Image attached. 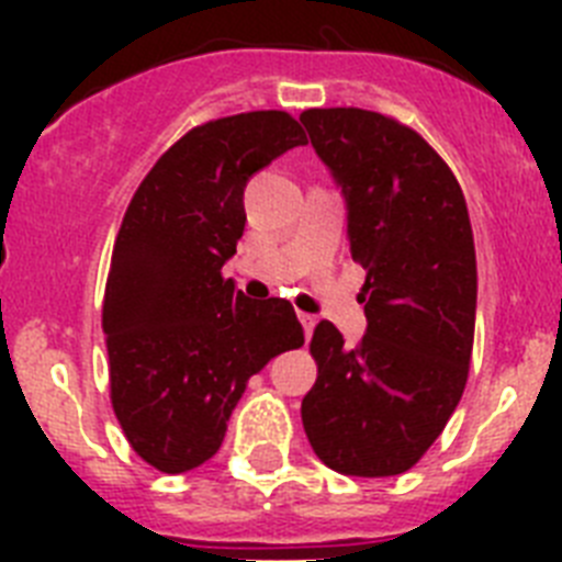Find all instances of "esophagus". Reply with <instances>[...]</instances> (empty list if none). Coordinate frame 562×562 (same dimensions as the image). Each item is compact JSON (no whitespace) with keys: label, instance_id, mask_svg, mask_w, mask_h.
I'll use <instances>...</instances> for the list:
<instances>
[{"label":"esophagus","instance_id":"esophagus-1","mask_svg":"<svg viewBox=\"0 0 562 562\" xmlns=\"http://www.w3.org/2000/svg\"><path fill=\"white\" fill-rule=\"evenodd\" d=\"M297 321H301V326H304V331H306V337H312V331H315V315H306V312H301V315H297Z\"/></svg>","mask_w":562,"mask_h":562}]
</instances>
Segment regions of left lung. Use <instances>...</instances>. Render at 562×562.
Segmentation results:
<instances>
[{
	"label": "left lung",
	"instance_id": "8db88e82",
	"mask_svg": "<svg viewBox=\"0 0 562 562\" xmlns=\"http://www.w3.org/2000/svg\"><path fill=\"white\" fill-rule=\"evenodd\" d=\"M301 123L346 202L369 321L355 349L329 321L317 324L304 430L337 473L400 475L464 394L479 292L464 193L439 154L385 114L306 109Z\"/></svg>",
	"mask_w": 562,
	"mask_h": 562
}]
</instances>
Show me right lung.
<instances>
[{
    "label": "right lung",
    "instance_id": "right-lung-1",
    "mask_svg": "<svg viewBox=\"0 0 562 562\" xmlns=\"http://www.w3.org/2000/svg\"><path fill=\"white\" fill-rule=\"evenodd\" d=\"M295 146L306 134L286 112L211 121L173 143L128 202L103 295L112 408L162 473L213 459L247 380L304 342L290 301H252L222 278L245 233L247 182Z\"/></svg>",
    "mask_w": 562,
    "mask_h": 562
}]
</instances>
